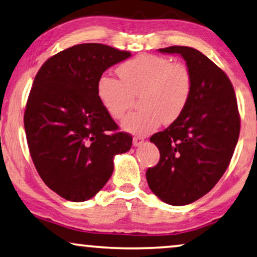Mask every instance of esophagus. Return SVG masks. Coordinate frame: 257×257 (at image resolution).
Here are the masks:
<instances>
[{"label":"esophagus","mask_w":257,"mask_h":257,"mask_svg":"<svg viewBox=\"0 0 257 257\" xmlns=\"http://www.w3.org/2000/svg\"><path fill=\"white\" fill-rule=\"evenodd\" d=\"M143 143H144V138L143 137H140V136H136L135 138H133V145L135 146H142L143 145Z\"/></svg>","instance_id":"34e87169"}]
</instances>
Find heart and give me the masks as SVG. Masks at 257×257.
<instances>
[{"mask_svg": "<svg viewBox=\"0 0 257 257\" xmlns=\"http://www.w3.org/2000/svg\"><path fill=\"white\" fill-rule=\"evenodd\" d=\"M119 79L99 77L97 97L113 119H121L139 96L142 108L122 121V128L137 135L153 132L165 122L178 120L191 99L193 79L188 68L170 58L143 54L118 66Z\"/></svg>", "mask_w": 257, "mask_h": 257, "instance_id": "obj_1", "label": "heart"}]
</instances>
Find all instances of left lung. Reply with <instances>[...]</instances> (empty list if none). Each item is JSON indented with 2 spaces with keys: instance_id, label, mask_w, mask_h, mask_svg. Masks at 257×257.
<instances>
[{
  "instance_id": "1",
  "label": "left lung",
  "mask_w": 257,
  "mask_h": 257,
  "mask_svg": "<svg viewBox=\"0 0 257 257\" xmlns=\"http://www.w3.org/2000/svg\"><path fill=\"white\" fill-rule=\"evenodd\" d=\"M159 51L182 56L193 89L181 117L151 137L160 160L146 179L160 200L184 206L207 194L226 172L240 135V114L229 78L202 52L179 45Z\"/></svg>"
}]
</instances>
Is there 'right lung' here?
<instances>
[{
    "label": "right lung",
    "instance_id": "1",
    "mask_svg": "<svg viewBox=\"0 0 257 257\" xmlns=\"http://www.w3.org/2000/svg\"><path fill=\"white\" fill-rule=\"evenodd\" d=\"M131 52L99 43L77 44L41 66L24 112L35 167L49 188L73 202L89 200L113 172L115 154L131 149L132 137L101 106L97 82Z\"/></svg>",
    "mask_w": 257,
    "mask_h": 257
}]
</instances>
